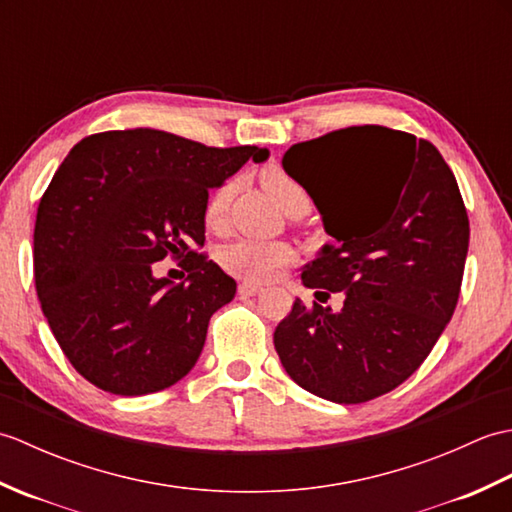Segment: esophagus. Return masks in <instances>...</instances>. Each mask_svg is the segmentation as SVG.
<instances>
[{"label": "esophagus", "mask_w": 512, "mask_h": 512, "mask_svg": "<svg viewBox=\"0 0 512 512\" xmlns=\"http://www.w3.org/2000/svg\"><path fill=\"white\" fill-rule=\"evenodd\" d=\"M259 292H262V286L253 284V281H242V284H239V295L255 297V295H259Z\"/></svg>", "instance_id": "34e87169"}]
</instances>
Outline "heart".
Returning a JSON list of instances; mask_svg holds the SVG:
<instances>
[{
    "mask_svg": "<svg viewBox=\"0 0 512 512\" xmlns=\"http://www.w3.org/2000/svg\"><path fill=\"white\" fill-rule=\"evenodd\" d=\"M262 184L273 195L281 209H290L295 202L306 200L299 184L288 178L281 169H266L262 173ZM235 191V180H226L217 187L209 202H206L204 217L209 226H220L226 217L228 204H231ZM292 248L284 242H257V239H237V242L222 248L220 262L231 275L244 277L248 281H268L273 279L281 268L292 262Z\"/></svg>",
    "mask_w": 512,
    "mask_h": 512,
    "instance_id": "1",
    "label": "heart"
}]
</instances>
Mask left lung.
I'll return each instance as SVG.
<instances>
[{
  "instance_id": "left-lung-1",
  "label": "left lung",
  "mask_w": 512,
  "mask_h": 512,
  "mask_svg": "<svg viewBox=\"0 0 512 512\" xmlns=\"http://www.w3.org/2000/svg\"><path fill=\"white\" fill-rule=\"evenodd\" d=\"M281 165L336 239L303 268V286L345 299L339 312L295 299L275 350L310 394L374 400L416 372L453 317L469 250L458 182L429 140L380 125L292 145Z\"/></svg>"
}]
</instances>
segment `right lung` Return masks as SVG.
I'll list each match as a JSON object with an SVG mask.
<instances>
[{"label":"right lung","mask_w":512,"mask_h":512,"mask_svg":"<svg viewBox=\"0 0 512 512\" xmlns=\"http://www.w3.org/2000/svg\"><path fill=\"white\" fill-rule=\"evenodd\" d=\"M268 149L206 147L160 129L83 138L39 202L35 286L54 339L85 380L116 396L176 385L198 363L237 284L204 246L209 191ZM182 258L188 279L150 266Z\"/></svg>","instance_id":"add662e5"}]
</instances>
